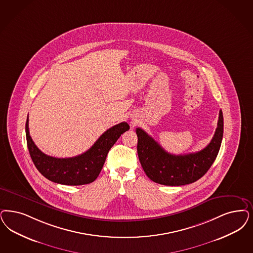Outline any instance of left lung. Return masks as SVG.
<instances>
[{
  "label": "left lung",
  "instance_id": "1",
  "mask_svg": "<svg viewBox=\"0 0 253 253\" xmlns=\"http://www.w3.org/2000/svg\"><path fill=\"white\" fill-rule=\"evenodd\" d=\"M136 134L140 164L148 177L166 186L186 185L201 178L216 160L223 135V115L219 110L213 138L206 148L195 153L170 154L141 128H136Z\"/></svg>",
  "mask_w": 253,
  "mask_h": 253
}]
</instances>
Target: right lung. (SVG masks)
I'll list each match as a JSON object with an SVG mask.
<instances>
[{
	"mask_svg": "<svg viewBox=\"0 0 253 253\" xmlns=\"http://www.w3.org/2000/svg\"><path fill=\"white\" fill-rule=\"evenodd\" d=\"M130 126L122 122L105 131L86 152L72 158H55L43 153L35 146L29 131L27 118V146L37 170L45 178L55 183L79 186L93 182L100 174L107 153L123 132Z\"/></svg>",
	"mask_w": 253,
	"mask_h": 253,
	"instance_id": "right-lung-1",
	"label": "right lung"
}]
</instances>
